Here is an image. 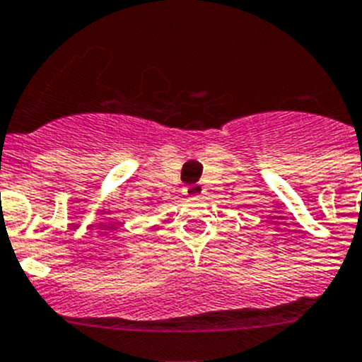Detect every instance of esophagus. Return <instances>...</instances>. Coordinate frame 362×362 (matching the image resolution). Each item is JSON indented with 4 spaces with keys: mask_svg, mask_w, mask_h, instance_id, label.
<instances>
[{
    "mask_svg": "<svg viewBox=\"0 0 362 362\" xmlns=\"http://www.w3.org/2000/svg\"><path fill=\"white\" fill-rule=\"evenodd\" d=\"M184 193L187 194V197H202V194L206 193V189H204V185L193 184V185H187V187H184Z\"/></svg>",
    "mask_w": 362,
    "mask_h": 362,
    "instance_id": "1",
    "label": "esophagus"
}]
</instances>
